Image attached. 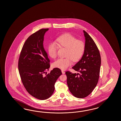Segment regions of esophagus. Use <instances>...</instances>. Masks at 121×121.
<instances>
[{
  "mask_svg": "<svg viewBox=\"0 0 121 121\" xmlns=\"http://www.w3.org/2000/svg\"><path fill=\"white\" fill-rule=\"evenodd\" d=\"M61 72H62V73H63V74H64V73H65V72H64V70H62Z\"/></svg>",
  "mask_w": 121,
  "mask_h": 121,
  "instance_id": "34e87169",
  "label": "esophagus"
}]
</instances>
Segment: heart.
Returning a JSON list of instances; mask_svg holds the SVG:
<instances>
[{
  "instance_id": "obj_1",
  "label": "heart",
  "mask_w": 121,
  "mask_h": 121,
  "mask_svg": "<svg viewBox=\"0 0 121 121\" xmlns=\"http://www.w3.org/2000/svg\"><path fill=\"white\" fill-rule=\"evenodd\" d=\"M57 44L67 49L66 58H60L54 62L53 66L60 69H65L71 65L72 61L77 62L82 57L85 50L84 41L77 39L71 34L65 33L56 39ZM57 46L54 43H50L48 47V52L52 58L57 57Z\"/></svg>"
}]
</instances>
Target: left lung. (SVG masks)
I'll list each match as a JSON object with an SVG mask.
<instances>
[{
    "mask_svg": "<svg viewBox=\"0 0 121 121\" xmlns=\"http://www.w3.org/2000/svg\"><path fill=\"white\" fill-rule=\"evenodd\" d=\"M85 50L81 59L72 67L80 73L68 71L67 84L72 95L78 98L87 96L95 87L99 81L100 68V54L95 42L83 30Z\"/></svg>",
    "mask_w": 121,
    "mask_h": 121,
    "instance_id": "1",
    "label": "left lung"
}]
</instances>
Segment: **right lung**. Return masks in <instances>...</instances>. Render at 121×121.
Wrapping results in <instances>:
<instances>
[{
	"instance_id": "obj_1",
	"label": "right lung",
	"mask_w": 121,
	"mask_h": 121,
	"mask_svg": "<svg viewBox=\"0 0 121 121\" xmlns=\"http://www.w3.org/2000/svg\"><path fill=\"white\" fill-rule=\"evenodd\" d=\"M48 30L41 29L29 36L18 59V71L24 86L31 95L40 100H45L52 95L55 83L62 74L59 68H55L46 75L50 60L43 44L44 34Z\"/></svg>"
}]
</instances>
